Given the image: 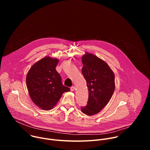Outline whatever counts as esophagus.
Wrapping results in <instances>:
<instances>
[{
	"instance_id": "1",
	"label": "esophagus",
	"mask_w": 150,
	"mask_h": 150,
	"mask_svg": "<svg viewBox=\"0 0 150 150\" xmlns=\"http://www.w3.org/2000/svg\"><path fill=\"white\" fill-rule=\"evenodd\" d=\"M75 87H74V86H73V87H71L70 88L71 91H74L75 90Z\"/></svg>"
}]
</instances>
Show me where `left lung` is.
<instances>
[{"mask_svg": "<svg viewBox=\"0 0 150 150\" xmlns=\"http://www.w3.org/2000/svg\"><path fill=\"white\" fill-rule=\"evenodd\" d=\"M82 62L88 100L86 106L81 107V110L91 116L99 113L110 101L115 89V75L108 64L93 54L86 53Z\"/></svg>", "mask_w": 150, "mask_h": 150, "instance_id": "obj_1", "label": "left lung"}]
</instances>
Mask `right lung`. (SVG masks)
<instances>
[{
  "label": "right lung",
  "mask_w": 150,
  "mask_h": 150,
  "mask_svg": "<svg viewBox=\"0 0 150 150\" xmlns=\"http://www.w3.org/2000/svg\"><path fill=\"white\" fill-rule=\"evenodd\" d=\"M59 60L49 56L42 58L32 66L28 71L26 83L32 101L42 110L53 108L63 93L70 91L64 86L56 71Z\"/></svg>",
  "instance_id": "right-lung-1"
}]
</instances>
